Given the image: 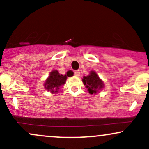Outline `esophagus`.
<instances>
[{"label":"esophagus","instance_id":"obj_1","mask_svg":"<svg viewBox=\"0 0 149 149\" xmlns=\"http://www.w3.org/2000/svg\"><path fill=\"white\" fill-rule=\"evenodd\" d=\"M74 74L76 75V76H79L80 74V72L79 70H76V71H74Z\"/></svg>","mask_w":149,"mask_h":149}]
</instances>
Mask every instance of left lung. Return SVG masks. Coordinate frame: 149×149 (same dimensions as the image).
<instances>
[{"label": "left lung", "instance_id": "1", "mask_svg": "<svg viewBox=\"0 0 149 149\" xmlns=\"http://www.w3.org/2000/svg\"><path fill=\"white\" fill-rule=\"evenodd\" d=\"M83 82L86 88H88V91L90 95H95L99 90H102L104 87L103 81L99 78L98 75L94 71H90V75L88 76L83 77Z\"/></svg>", "mask_w": 149, "mask_h": 149}]
</instances>
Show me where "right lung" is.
<instances>
[{
  "label": "right lung",
  "mask_w": 149,
  "mask_h": 149,
  "mask_svg": "<svg viewBox=\"0 0 149 149\" xmlns=\"http://www.w3.org/2000/svg\"><path fill=\"white\" fill-rule=\"evenodd\" d=\"M66 75L60 74L57 70H53L49 73V76L44 84L45 88L52 93H57L59 88L66 83Z\"/></svg>",
  "instance_id": "right-lung-1"
}]
</instances>
